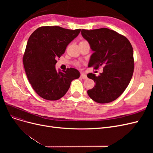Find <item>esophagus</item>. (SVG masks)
<instances>
[{
  "label": "esophagus",
  "mask_w": 153,
  "mask_h": 153,
  "mask_svg": "<svg viewBox=\"0 0 153 153\" xmlns=\"http://www.w3.org/2000/svg\"><path fill=\"white\" fill-rule=\"evenodd\" d=\"M80 78H82V79H84V80H85V79H87V78L86 75H85V74H84V73H81Z\"/></svg>",
  "instance_id": "34e87169"
}]
</instances>
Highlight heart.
Listing matches in <instances>:
<instances>
[{"label":"heart","instance_id":"1","mask_svg":"<svg viewBox=\"0 0 153 153\" xmlns=\"http://www.w3.org/2000/svg\"><path fill=\"white\" fill-rule=\"evenodd\" d=\"M82 42H85V41H82Z\"/></svg>","mask_w":153,"mask_h":153}]
</instances>
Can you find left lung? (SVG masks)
Segmentation results:
<instances>
[{"label": "left lung", "instance_id": "obj_1", "mask_svg": "<svg viewBox=\"0 0 153 153\" xmlns=\"http://www.w3.org/2000/svg\"><path fill=\"white\" fill-rule=\"evenodd\" d=\"M81 33L94 52L88 66H94L96 69L104 66L98 76L91 73L87 74V77L96 83L92 89L87 91V94L97 103L112 102L123 94L132 78V46L126 37L107 28L82 29Z\"/></svg>", "mask_w": 153, "mask_h": 153}]
</instances>
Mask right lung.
Here are the masks:
<instances>
[{"instance_id":"1","label":"right lung","mask_w":153,"mask_h":153,"mask_svg":"<svg viewBox=\"0 0 153 153\" xmlns=\"http://www.w3.org/2000/svg\"><path fill=\"white\" fill-rule=\"evenodd\" d=\"M80 30L45 26L37 29L29 37L23 63L30 84L41 98L59 100L66 94L71 82L80 77L77 69L70 68L62 72L56 70L55 64Z\"/></svg>"}]
</instances>
